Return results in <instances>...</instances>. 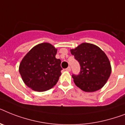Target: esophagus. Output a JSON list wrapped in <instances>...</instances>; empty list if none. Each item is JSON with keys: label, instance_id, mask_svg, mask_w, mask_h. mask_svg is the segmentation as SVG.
<instances>
[{"label": "esophagus", "instance_id": "obj_1", "mask_svg": "<svg viewBox=\"0 0 125 125\" xmlns=\"http://www.w3.org/2000/svg\"><path fill=\"white\" fill-rule=\"evenodd\" d=\"M66 70L67 72H70V70H71V68H70V66H68L66 69Z\"/></svg>", "mask_w": 125, "mask_h": 125}]
</instances>
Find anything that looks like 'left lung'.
Returning <instances> with one entry per match:
<instances>
[{"instance_id": "8db88e82", "label": "left lung", "mask_w": 125, "mask_h": 125, "mask_svg": "<svg viewBox=\"0 0 125 125\" xmlns=\"http://www.w3.org/2000/svg\"><path fill=\"white\" fill-rule=\"evenodd\" d=\"M71 53L80 64L79 75H72L77 87L85 92H94L102 88L111 73V63L98 46L83 43Z\"/></svg>"}]
</instances>
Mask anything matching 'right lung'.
<instances>
[{
	"mask_svg": "<svg viewBox=\"0 0 125 125\" xmlns=\"http://www.w3.org/2000/svg\"><path fill=\"white\" fill-rule=\"evenodd\" d=\"M57 49L43 43L34 46L23 57L19 72L28 87L36 91H45L55 85L61 75V61L55 58Z\"/></svg>",
	"mask_w": 125,
	"mask_h": 125,
	"instance_id": "right-lung-1",
	"label": "right lung"
}]
</instances>
